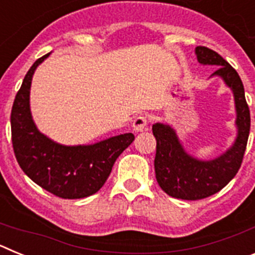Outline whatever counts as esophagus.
Returning <instances> with one entry per match:
<instances>
[{"mask_svg":"<svg viewBox=\"0 0 255 255\" xmlns=\"http://www.w3.org/2000/svg\"><path fill=\"white\" fill-rule=\"evenodd\" d=\"M147 117L144 116H138L135 117L134 123H132V129H134L135 132H140L143 131L145 128H147Z\"/></svg>","mask_w":255,"mask_h":255,"instance_id":"34e87169","label":"esophagus"}]
</instances>
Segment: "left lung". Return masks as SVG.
<instances>
[{
    "mask_svg": "<svg viewBox=\"0 0 255 255\" xmlns=\"http://www.w3.org/2000/svg\"><path fill=\"white\" fill-rule=\"evenodd\" d=\"M195 55L199 64L217 66L211 78L218 76L233 91L238 134L226 152L206 161L186 152L172 126L163 123L152 126L157 140L154 158L157 182L166 194L185 200L211 197L235 177L242 166L251 130V112L245 100L244 85L236 70L217 52L207 47H197Z\"/></svg>",
    "mask_w": 255,
    "mask_h": 255,
    "instance_id": "obj_1",
    "label": "left lung"
}]
</instances>
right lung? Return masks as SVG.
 Returning a JSON list of instances; mask_svg holds the SVG:
<instances>
[{
	"mask_svg": "<svg viewBox=\"0 0 255 255\" xmlns=\"http://www.w3.org/2000/svg\"><path fill=\"white\" fill-rule=\"evenodd\" d=\"M49 55L38 58L29 69L13 101V152L21 170L40 188L64 199H80L102 188L134 135L126 132L94 144L64 145L40 132L30 112V87L34 71Z\"/></svg>",
	"mask_w": 255,
	"mask_h": 255,
	"instance_id": "obj_1",
	"label": "right lung"
}]
</instances>
